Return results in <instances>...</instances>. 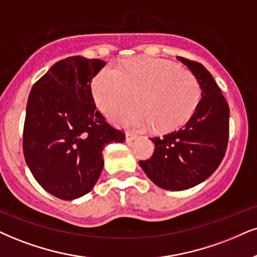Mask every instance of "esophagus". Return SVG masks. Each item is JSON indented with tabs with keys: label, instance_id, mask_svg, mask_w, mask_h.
Returning a JSON list of instances; mask_svg holds the SVG:
<instances>
[{
	"label": "esophagus",
	"instance_id": "1",
	"mask_svg": "<svg viewBox=\"0 0 257 257\" xmlns=\"http://www.w3.org/2000/svg\"><path fill=\"white\" fill-rule=\"evenodd\" d=\"M137 138H138V136L136 134H132V132H126V141L127 142H132Z\"/></svg>",
	"mask_w": 257,
	"mask_h": 257
}]
</instances>
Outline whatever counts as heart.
<instances>
[{"mask_svg": "<svg viewBox=\"0 0 257 257\" xmlns=\"http://www.w3.org/2000/svg\"><path fill=\"white\" fill-rule=\"evenodd\" d=\"M91 95L102 112L128 102L135 95L138 103L113 109L109 118L134 130L154 125L157 131H169L191 118L200 101L201 85L185 66L138 57L102 69L91 81Z\"/></svg>", "mask_w": 257, "mask_h": 257, "instance_id": "obj_1", "label": "heart"}]
</instances>
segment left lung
<instances>
[{"instance_id": "8db88e82", "label": "left lung", "mask_w": 257, "mask_h": 257, "mask_svg": "<svg viewBox=\"0 0 257 257\" xmlns=\"http://www.w3.org/2000/svg\"><path fill=\"white\" fill-rule=\"evenodd\" d=\"M199 78L202 97L195 112L175 131L154 137L153 156L139 161L158 187L182 191L194 187L216 172L229 142L230 109L210 71L199 62L177 57Z\"/></svg>"}]
</instances>
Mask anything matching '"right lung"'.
<instances>
[{
    "mask_svg": "<svg viewBox=\"0 0 257 257\" xmlns=\"http://www.w3.org/2000/svg\"><path fill=\"white\" fill-rule=\"evenodd\" d=\"M106 62L72 56L33 84L24 125L25 160L50 194L72 200L87 194L103 168L102 150L125 141L96 109L91 80Z\"/></svg>",
    "mask_w": 257,
    "mask_h": 257,
    "instance_id": "right-lung-1",
    "label": "right lung"
}]
</instances>
